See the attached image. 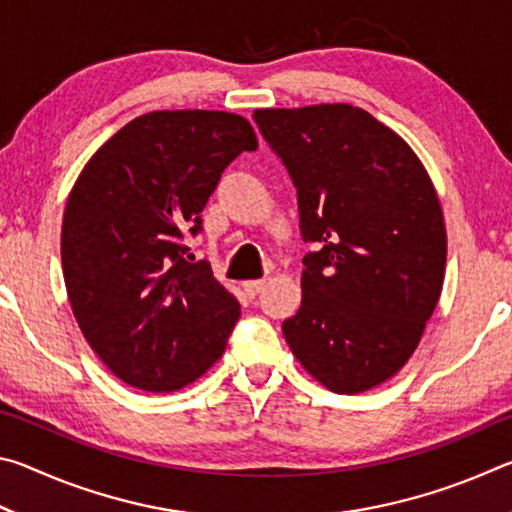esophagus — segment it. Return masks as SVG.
<instances>
[{
  "instance_id": "1",
  "label": "esophagus",
  "mask_w": 512,
  "mask_h": 512,
  "mask_svg": "<svg viewBox=\"0 0 512 512\" xmlns=\"http://www.w3.org/2000/svg\"><path fill=\"white\" fill-rule=\"evenodd\" d=\"M262 289H264V280H248V282H244V291L248 293L250 298H255Z\"/></svg>"
}]
</instances>
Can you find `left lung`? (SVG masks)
I'll return each mask as SVG.
<instances>
[{
    "label": "left lung",
    "mask_w": 512,
    "mask_h": 512,
    "mask_svg": "<svg viewBox=\"0 0 512 512\" xmlns=\"http://www.w3.org/2000/svg\"><path fill=\"white\" fill-rule=\"evenodd\" d=\"M298 189L302 302L282 323L311 377L352 395L418 348L445 280L447 232L427 169L400 135L350 103L255 110Z\"/></svg>",
    "instance_id": "1"
}]
</instances>
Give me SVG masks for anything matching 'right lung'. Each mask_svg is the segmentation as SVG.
<instances>
[{"label":"right lung","mask_w":512,"mask_h":512,"mask_svg":"<svg viewBox=\"0 0 512 512\" xmlns=\"http://www.w3.org/2000/svg\"><path fill=\"white\" fill-rule=\"evenodd\" d=\"M257 149L248 119L155 110L117 131L69 192L60 259L85 341L124 384L178 391L212 368L241 307L210 264L187 262L185 235L225 167Z\"/></svg>","instance_id":"right-lung-1"}]
</instances>
